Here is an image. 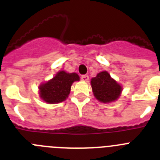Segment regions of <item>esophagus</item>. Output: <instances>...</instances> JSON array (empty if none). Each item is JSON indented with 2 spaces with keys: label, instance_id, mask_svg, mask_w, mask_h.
Masks as SVG:
<instances>
[{
  "label": "esophagus",
  "instance_id": "esophagus-1",
  "mask_svg": "<svg viewBox=\"0 0 160 160\" xmlns=\"http://www.w3.org/2000/svg\"><path fill=\"white\" fill-rule=\"evenodd\" d=\"M81 79L82 80V81L87 82L89 80V76L87 75V74H83V75H82Z\"/></svg>",
  "mask_w": 160,
  "mask_h": 160
}]
</instances>
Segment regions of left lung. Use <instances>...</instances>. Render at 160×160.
Listing matches in <instances>:
<instances>
[{"instance_id":"1","label":"left lung","mask_w":160,"mask_h":160,"mask_svg":"<svg viewBox=\"0 0 160 160\" xmlns=\"http://www.w3.org/2000/svg\"><path fill=\"white\" fill-rule=\"evenodd\" d=\"M91 87L95 98L102 102H111L118 98L122 87L111 78L107 71L100 72L91 79Z\"/></svg>"}]
</instances>
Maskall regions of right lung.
Masks as SVG:
<instances>
[{
  "label": "right lung",
  "instance_id": "obj_1",
  "mask_svg": "<svg viewBox=\"0 0 160 160\" xmlns=\"http://www.w3.org/2000/svg\"><path fill=\"white\" fill-rule=\"evenodd\" d=\"M75 81H79L77 73H68L62 70L53 78L39 87L40 97L48 103L61 102L68 97L72 83Z\"/></svg>",
  "mask_w": 160,
  "mask_h": 160
}]
</instances>
